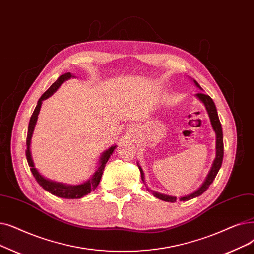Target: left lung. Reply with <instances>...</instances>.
I'll return each mask as SVG.
<instances>
[{
	"label": "left lung",
	"instance_id": "8db88e82",
	"mask_svg": "<svg viewBox=\"0 0 254 254\" xmlns=\"http://www.w3.org/2000/svg\"><path fill=\"white\" fill-rule=\"evenodd\" d=\"M193 83L195 84V86L197 88H199L200 90H203L202 88L200 87V85L198 84L195 80H192ZM196 98H198L199 100L203 106L205 107V110L207 112V115L209 117V120H211V125H212V127L215 131L216 134V158L213 162V165L211 169H209L206 178L204 180V182L202 183V185L198 188L197 190H195L194 192L188 194V195H185V196H182L180 198L181 201H187V200H190V199H193V198L195 197H198L200 196L202 193H204L207 189L208 187L211 186V184L214 182L216 175L218 173V171L220 170V168H221V165H222V161H223V153H224V146H223V131H222V127H221V123H220L219 120V116H218V112H217V108H216V105L214 103V101L211 98V96H208L202 92H199L195 94ZM138 167H139V170H140V173H141V179L143 181V183L145 184V175H144V172H143V169L141 168L140 164L137 163ZM146 186V184H145ZM147 188V187H146ZM147 190L149 192L152 193V195L154 197L159 198V199L161 200H164V201H167V202H175L176 198L175 196H170V195H166V194H162V193H158L156 191H152V190H149L147 188Z\"/></svg>",
	"mask_w": 254,
	"mask_h": 254
}]
</instances>
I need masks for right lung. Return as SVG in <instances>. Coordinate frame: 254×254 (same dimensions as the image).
<instances>
[{"label":"right lung","instance_id":"obj_1","mask_svg":"<svg viewBox=\"0 0 254 254\" xmlns=\"http://www.w3.org/2000/svg\"><path fill=\"white\" fill-rule=\"evenodd\" d=\"M71 78H75V76L70 72H66V73L60 75L57 79V81L53 83L49 89L45 93H43L41 95V97L39 98L34 112H33L32 116L30 118V123H29V127H28L26 157H27V161H28L32 174L34 175L35 180L37 181V183L42 187L43 189L47 190L48 192H50L51 194H53L55 196H58L60 198H65V199H79V198L84 197L85 195L89 194L91 191H94L96 189V187L101 182L106 164H107L108 160L110 159V157L112 156V153L114 152V149L117 147V145H112L111 147H109L107 150H105L102 153L100 161H98V167L95 170V172L92 174L91 178L88 181H86L82 184H79V185H67V184L54 182L49 179H46L45 176H42L39 173V171L36 169L34 161H33V158H32V152H31V139H32L33 131H34V128H35V126L37 123L42 102L56 92L58 90V88L61 86V84H63L65 81H67Z\"/></svg>","mask_w":254,"mask_h":254}]
</instances>
